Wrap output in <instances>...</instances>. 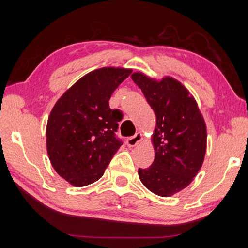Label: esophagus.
<instances>
[{
    "label": "esophagus",
    "instance_id": "esophagus-1",
    "mask_svg": "<svg viewBox=\"0 0 248 248\" xmlns=\"http://www.w3.org/2000/svg\"><path fill=\"white\" fill-rule=\"evenodd\" d=\"M142 133L141 132H137L133 137H130L127 139V145L128 146H136L139 142L142 140Z\"/></svg>",
    "mask_w": 248,
    "mask_h": 248
}]
</instances>
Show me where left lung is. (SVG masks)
Returning <instances> with one entry per match:
<instances>
[{
    "mask_svg": "<svg viewBox=\"0 0 248 248\" xmlns=\"http://www.w3.org/2000/svg\"><path fill=\"white\" fill-rule=\"evenodd\" d=\"M131 78L156 116L154 162L148 169H139L138 174L150 191L170 197L186 188L202 165L207 148L203 117L177 79L166 77L156 81L140 72Z\"/></svg>",
    "mask_w": 248,
    "mask_h": 248,
    "instance_id": "left-lung-1",
    "label": "left lung"
}]
</instances>
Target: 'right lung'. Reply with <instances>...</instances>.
Returning <instances> with one entry per match:
<instances>
[{"label":"right lung","mask_w":248,"mask_h":248,"mask_svg":"<svg viewBox=\"0 0 248 248\" xmlns=\"http://www.w3.org/2000/svg\"><path fill=\"white\" fill-rule=\"evenodd\" d=\"M131 70L92 71L59 98L47 124V151L53 169L66 182L83 187L98 180L123 144L116 137L123 119L110 109L112 93Z\"/></svg>","instance_id":"1"}]
</instances>
